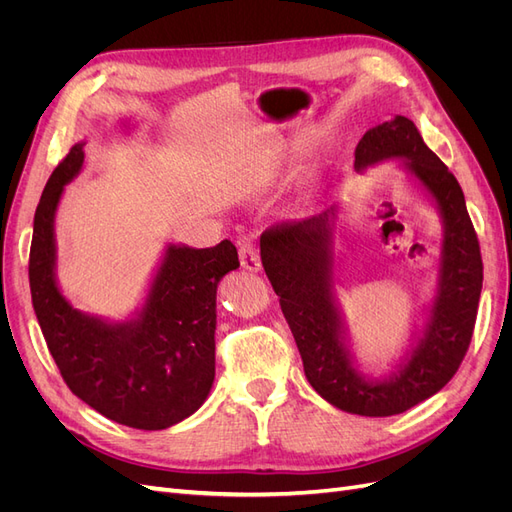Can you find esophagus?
Masks as SVG:
<instances>
[{
  "label": "esophagus",
  "instance_id": "obj_1",
  "mask_svg": "<svg viewBox=\"0 0 512 512\" xmlns=\"http://www.w3.org/2000/svg\"><path fill=\"white\" fill-rule=\"evenodd\" d=\"M239 258H241V267L247 271H260V254L258 247L250 241H245L239 245Z\"/></svg>",
  "mask_w": 512,
  "mask_h": 512
}]
</instances>
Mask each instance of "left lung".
Wrapping results in <instances>:
<instances>
[{
	"label": "left lung",
	"instance_id": "8db88e82",
	"mask_svg": "<svg viewBox=\"0 0 512 512\" xmlns=\"http://www.w3.org/2000/svg\"><path fill=\"white\" fill-rule=\"evenodd\" d=\"M397 160L438 209L442 241L436 286L410 335V346L384 378L356 361L348 322L335 297V232L344 205L333 203L303 222L262 232L260 258L280 297L314 391L331 406L361 416H391L436 395L468 352L483 288V260L466 198L408 117L369 128L354 149L356 173Z\"/></svg>",
	"mask_w": 512,
	"mask_h": 512
}]
</instances>
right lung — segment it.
Listing matches in <instances>:
<instances>
[{
	"instance_id": "add662e5",
	"label": "right lung",
	"mask_w": 512,
	"mask_h": 512,
	"mask_svg": "<svg viewBox=\"0 0 512 512\" xmlns=\"http://www.w3.org/2000/svg\"><path fill=\"white\" fill-rule=\"evenodd\" d=\"M130 130V123L123 121ZM76 143L46 183L34 215L29 288L46 346L70 391L119 425L158 431L192 416L215 380V299L222 277L239 267L228 239L213 247L166 243L143 303L126 320L76 309L57 282L55 213L81 173Z\"/></svg>"
}]
</instances>
